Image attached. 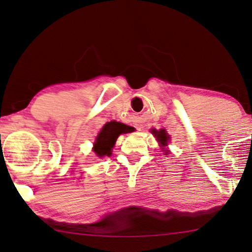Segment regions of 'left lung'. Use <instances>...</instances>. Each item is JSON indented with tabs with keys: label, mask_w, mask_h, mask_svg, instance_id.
<instances>
[{
	"label": "left lung",
	"mask_w": 252,
	"mask_h": 252,
	"mask_svg": "<svg viewBox=\"0 0 252 252\" xmlns=\"http://www.w3.org/2000/svg\"><path fill=\"white\" fill-rule=\"evenodd\" d=\"M151 132H153V134L156 136L157 141H158L159 143L162 144V147H165V145L168 144L169 136H168V134H166V131H165L164 129H160L159 131H157V130L153 129V131H151Z\"/></svg>",
	"instance_id": "left-lung-1"
}]
</instances>
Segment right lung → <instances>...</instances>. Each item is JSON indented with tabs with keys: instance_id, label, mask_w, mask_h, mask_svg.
Instances as JSON below:
<instances>
[{
	"instance_id": "add662e5",
	"label": "right lung",
	"mask_w": 252,
	"mask_h": 252,
	"mask_svg": "<svg viewBox=\"0 0 252 252\" xmlns=\"http://www.w3.org/2000/svg\"><path fill=\"white\" fill-rule=\"evenodd\" d=\"M132 126H126L120 122H109L103 126L101 132L97 136L95 144H94V153L97 156H110L111 148H114L115 142L121 134L131 131Z\"/></svg>"
}]
</instances>
